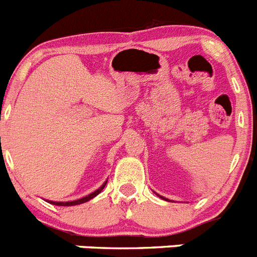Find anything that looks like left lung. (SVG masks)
Masks as SVG:
<instances>
[{"label": "left lung", "instance_id": "obj_1", "mask_svg": "<svg viewBox=\"0 0 257 257\" xmlns=\"http://www.w3.org/2000/svg\"><path fill=\"white\" fill-rule=\"evenodd\" d=\"M156 194H157V193H156ZM157 196H158V197H161L160 194H157ZM161 198H162V199H166V201H169V199H167V198H165V197H161Z\"/></svg>", "mask_w": 257, "mask_h": 257}]
</instances>
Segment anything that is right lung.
Here are the masks:
<instances>
[{
    "label": "right lung",
    "instance_id": "right-lung-1",
    "mask_svg": "<svg viewBox=\"0 0 257 257\" xmlns=\"http://www.w3.org/2000/svg\"><path fill=\"white\" fill-rule=\"evenodd\" d=\"M105 184H106V181L103 184V185H101L100 188H99V189H96V190H95V192L90 193L88 196L83 197V198L77 199V201H70V202H52V201H49V202H50V203H51V205H56V206H76V205H81V203H85V202L90 201V199H92V198H94V197H96L97 194H99V193H100L101 190L104 189V187H105Z\"/></svg>",
    "mask_w": 257,
    "mask_h": 257
}]
</instances>
